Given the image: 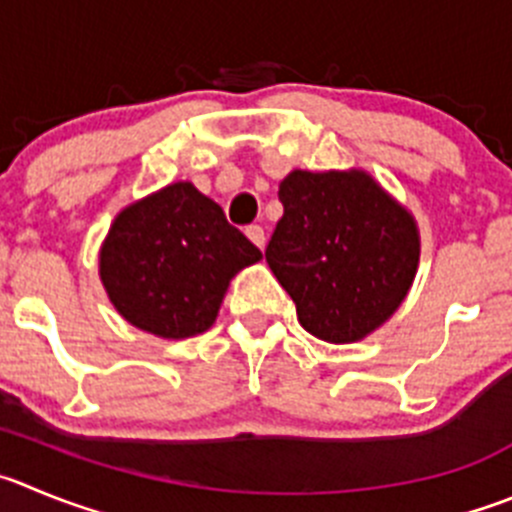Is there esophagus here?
I'll return each instance as SVG.
<instances>
[{"instance_id": "esophagus-1", "label": "esophagus", "mask_w": 512, "mask_h": 512, "mask_svg": "<svg viewBox=\"0 0 512 512\" xmlns=\"http://www.w3.org/2000/svg\"><path fill=\"white\" fill-rule=\"evenodd\" d=\"M245 234L247 237H250V242L252 245H257L262 250V247H265V229L260 227V224H250V227L245 229Z\"/></svg>"}]
</instances>
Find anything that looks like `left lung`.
<instances>
[{
	"label": "left lung",
	"instance_id": "left-lung-1",
	"mask_svg": "<svg viewBox=\"0 0 512 512\" xmlns=\"http://www.w3.org/2000/svg\"><path fill=\"white\" fill-rule=\"evenodd\" d=\"M283 219L265 250L300 326L328 343L374 333L404 303L419 265V229L366 171H290Z\"/></svg>",
	"mask_w": 512,
	"mask_h": 512
}]
</instances>
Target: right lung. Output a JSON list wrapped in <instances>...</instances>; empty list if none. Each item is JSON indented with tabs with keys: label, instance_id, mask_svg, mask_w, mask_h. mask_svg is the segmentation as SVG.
<instances>
[{
	"label": "right lung",
	"instance_id": "obj_1",
	"mask_svg": "<svg viewBox=\"0 0 512 512\" xmlns=\"http://www.w3.org/2000/svg\"><path fill=\"white\" fill-rule=\"evenodd\" d=\"M262 252L189 181L164 186L113 219L100 280L131 326L189 338L217 321L229 280Z\"/></svg>",
	"mask_w": 512,
	"mask_h": 512
}]
</instances>
